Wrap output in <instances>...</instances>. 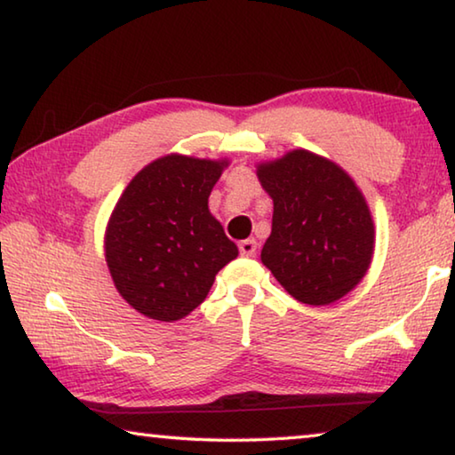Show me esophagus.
Masks as SVG:
<instances>
[{
	"instance_id": "34e87169",
	"label": "esophagus",
	"mask_w": 455,
	"mask_h": 455,
	"mask_svg": "<svg viewBox=\"0 0 455 455\" xmlns=\"http://www.w3.org/2000/svg\"><path fill=\"white\" fill-rule=\"evenodd\" d=\"M237 248H240L242 256L251 258L256 254V240H254V237H248V240H242L240 243H237Z\"/></svg>"
}]
</instances>
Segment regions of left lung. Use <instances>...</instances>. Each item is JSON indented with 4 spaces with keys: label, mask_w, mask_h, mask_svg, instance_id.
I'll list each match as a JSON object with an SVG mask.
<instances>
[{
    "label": "left lung",
    "mask_w": 455,
    "mask_h": 455,
    "mask_svg": "<svg viewBox=\"0 0 455 455\" xmlns=\"http://www.w3.org/2000/svg\"><path fill=\"white\" fill-rule=\"evenodd\" d=\"M258 179L275 204L264 267L305 305L347 295L374 251L372 215L349 174L309 150H292L258 164Z\"/></svg>",
    "instance_id": "1"
}]
</instances>
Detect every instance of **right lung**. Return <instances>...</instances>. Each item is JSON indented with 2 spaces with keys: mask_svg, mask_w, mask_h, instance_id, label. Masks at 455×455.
Segmentation results:
<instances>
[{
  "mask_svg": "<svg viewBox=\"0 0 455 455\" xmlns=\"http://www.w3.org/2000/svg\"><path fill=\"white\" fill-rule=\"evenodd\" d=\"M226 166L228 160L163 156L144 166L116 204L106 262L117 292L142 315L187 317L237 256L207 207Z\"/></svg>",
  "mask_w": 455,
  "mask_h": 455,
  "instance_id": "right-lung-1",
  "label": "right lung"
}]
</instances>
